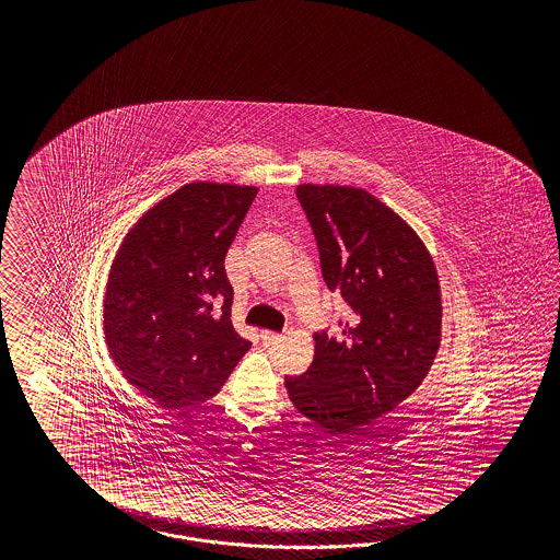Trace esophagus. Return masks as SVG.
<instances>
[{
    "label": "esophagus",
    "mask_w": 560,
    "mask_h": 560,
    "mask_svg": "<svg viewBox=\"0 0 560 560\" xmlns=\"http://www.w3.org/2000/svg\"><path fill=\"white\" fill-rule=\"evenodd\" d=\"M279 339H281L279 332H271V330H262V332H260V340H262L265 345H275Z\"/></svg>",
    "instance_id": "34e87169"
}]
</instances>
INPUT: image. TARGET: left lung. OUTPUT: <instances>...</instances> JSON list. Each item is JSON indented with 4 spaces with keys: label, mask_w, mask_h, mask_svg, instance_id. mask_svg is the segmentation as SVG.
<instances>
[{
    "label": "left lung",
    "mask_w": 560,
    "mask_h": 560,
    "mask_svg": "<svg viewBox=\"0 0 560 560\" xmlns=\"http://www.w3.org/2000/svg\"><path fill=\"white\" fill-rule=\"evenodd\" d=\"M320 250L323 277L351 305L342 337L314 335V361L285 377L289 400L330 435L390 412L421 386L441 342V289L423 240L368 190L295 188Z\"/></svg>",
    "instance_id": "obj_1"
}]
</instances>
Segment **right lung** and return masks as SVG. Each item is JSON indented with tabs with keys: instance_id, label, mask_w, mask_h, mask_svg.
I'll use <instances>...</instances> for the list:
<instances>
[{
	"instance_id": "right-lung-1",
	"label": "right lung",
	"mask_w": 560,
	"mask_h": 560,
	"mask_svg": "<svg viewBox=\"0 0 560 560\" xmlns=\"http://www.w3.org/2000/svg\"><path fill=\"white\" fill-rule=\"evenodd\" d=\"M256 192L188 183L120 242L104 293L106 349L125 380L162 407L215 396L253 345L234 330L223 260Z\"/></svg>"
}]
</instances>
